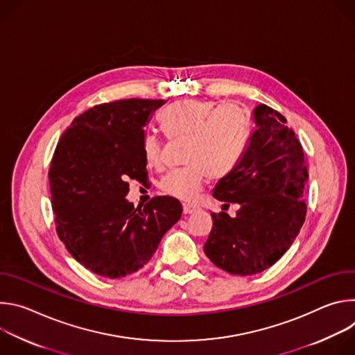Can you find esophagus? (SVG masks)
I'll return each mask as SVG.
<instances>
[{"label": "esophagus", "mask_w": 355, "mask_h": 355, "mask_svg": "<svg viewBox=\"0 0 355 355\" xmlns=\"http://www.w3.org/2000/svg\"><path fill=\"white\" fill-rule=\"evenodd\" d=\"M198 211H199V208L195 207V205H189V204H184L182 205V214L184 215H192V214H195Z\"/></svg>", "instance_id": "obj_1"}]
</instances>
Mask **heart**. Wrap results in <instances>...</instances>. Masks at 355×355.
Here are the masks:
<instances>
[{
  "label": "heart",
  "mask_w": 355,
  "mask_h": 355,
  "mask_svg": "<svg viewBox=\"0 0 355 355\" xmlns=\"http://www.w3.org/2000/svg\"><path fill=\"white\" fill-rule=\"evenodd\" d=\"M160 123L170 139H187L184 168L170 171L162 181V189L178 199L191 200L202 188L208 173L212 177L226 174L244 153L251 133L247 111L239 104H220L208 99H182L167 107ZM141 151L148 167L163 164V146L157 135L147 132L141 139Z\"/></svg>",
  "instance_id": "heart-1"
}]
</instances>
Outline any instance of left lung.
Listing matches in <instances>:
<instances>
[{
	"instance_id": "obj_1",
	"label": "left lung",
	"mask_w": 355,
	"mask_h": 355,
	"mask_svg": "<svg viewBox=\"0 0 355 355\" xmlns=\"http://www.w3.org/2000/svg\"><path fill=\"white\" fill-rule=\"evenodd\" d=\"M244 153L216 184L214 196L240 205L236 218L212 214L204 245L208 259L233 275H254L275 264L306 216L308 167L302 144L286 119L260 104Z\"/></svg>"
}]
</instances>
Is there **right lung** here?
I'll return each instance as SVG.
<instances>
[{
  "instance_id": "right-lung-1",
  "label": "right lung",
  "mask_w": 355,
  "mask_h": 355,
  "mask_svg": "<svg viewBox=\"0 0 355 355\" xmlns=\"http://www.w3.org/2000/svg\"><path fill=\"white\" fill-rule=\"evenodd\" d=\"M164 99H121L74 118L50 163L56 232L70 254L105 278H122L153 257L181 218L180 200L151 198L141 208L126 199L128 180L147 178L144 126Z\"/></svg>"
}]
</instances>
